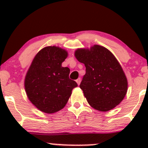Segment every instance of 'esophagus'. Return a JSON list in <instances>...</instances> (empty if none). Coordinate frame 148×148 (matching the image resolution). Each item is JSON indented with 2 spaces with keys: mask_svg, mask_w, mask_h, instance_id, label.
Listing matches in <instances>:
<instances>
[{
  "mask_svg": "<svg viewBox=\"0 0 148 148\" xmlns=\"http://www.w3.org/2000/svg\"><path fill=\"white\" fill-rule=\"evenodd\" d=\"M76 83H77V84L79 85H80V84H81V78H79V79H77L76 80Z\"/></svg>",
  "mask_w": 148,
  "mask_h": 148,
  "instance_id": "34e87169",
  "label": "esophagus"
}]
</instances>
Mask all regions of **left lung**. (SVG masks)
<instances>
[{"label": "left lung", "instance_id": "1", "mask_svg": "<svg viewBox=\"0 0 148 148\" xmlns=\"http://www.w3.org/2000/svg\"><path fill=\"white\" fill-rule=\"evenodd\" d=\"M75 57L86 66L80 88L89 104L100 111L113 109L123 101L127 91V79L113 54L105 47L78 49Z\"/></svg>", "mask_w": 148, "mask_h": 148}]
</instances>
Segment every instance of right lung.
Returning a JSON list of instances; mask_svg holds the SVG:
<instances>
[{"mask_svg": "<svg viewBox=\"0 0 148 148\" xmlns=\"http://www.w3.org/2000/svg\"><path fill=\"white\" fill-rule=\"evenodd\" d=\"M67 57L64 49L53 46L42 49L34 58L25 78V90L32 103L46 113L64 108L78 86L69 78L70 69L62 67Z\"/></svg>", "mask_w": 148, "mask_h": 148, "instance_id": "add662e5", "label": "right lung"}]
</instances>
